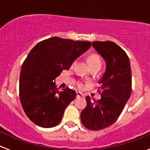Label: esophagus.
<instances>
[{
  "instance_id": "34e87169",
  "label": "esophagus",
  "mask_w": 150,
  "mask_h": 150,
  "mask_svg": "<svg viewBox=\"0 0 150 150\" xmlns=\"http://www.w3.org/2000/svg\"><path fill=\"white\" fill-rule=\"evenodd\" d=\"M82 97H84V95L81 92H79V91L76 92V98H82Z\"/></svg>"
}]
</instances>
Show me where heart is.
<instances>
[{"instance_id":"b5f03b06","label":"heart","mask_w":150,"mask_h":150,"mask_svg":"<svg viewBox=\"0 0 150 150\" xmlns=\"http://www.w3.org/2000/svg\"><path fill=\"white\" fill-rule=\"evenodd\" d=\"M88 63H89L91 67H95V66H98V65L101 66V61H100V57H99V55H98V54H95V53L90 54V55L88 56ZM75 62H76L75 61L73 62L72 65H74ZM77 86L79 88H83V87H84V84H83L82 82H78Z\"/></svg>"}]
</instances>
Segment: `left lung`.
I'll list each match as a JSON object with an SVG mask.
<instances>
[{
  "label": "left lung",
  "instance_id": "left-lung-1",
  "mask_svg": "<svg viewBox=\"0 0 150 150\" xmlns=\"http://www.w3.org/2000/svg\"><path fill=\"white\" fill-rule=\"evenodd\" d=\"M91 45L105 60L107 67L99 82L101 98L91 100L87 96V105L80 116L86 128L98 131L110 126L122 112L132 93V71L126 52L114 42L94 41Z\"/></svg>",
  "mask_w": 150,
  "mask_h": 150
}]
</instances>
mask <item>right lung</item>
Wrapping results in <instances>:
<instances>
[{
  "label": "right lung",
  "instance_id": "1",
  "mask_svg": "<svg viewBox=\"0 0 150 150\" xmlns=\"http://www.w3.org/2000/svg\"><path fill=\"white\" fill-rule=\"evenodd\" d=\"M91 46L89 41L49 38L30 50L21 69L19 99L26 116L43 128L55 127L76 98L69 88L59 91L54 79Z\"/></svg>",
  "mask_w": 150,
  "mask_h": 150
}]
</instances>
